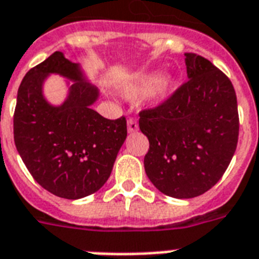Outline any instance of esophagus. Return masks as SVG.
<instances>
[{"mask_svg":"<svg viewBox=\"0 0 259 259\" xmlns=\"http://www.w3.org/2000/svg\"><path fill=\"white\" fill-rule=\"evenodd\" d=\"M127 130H129V133L137 132L138 130L137 119H134V118H129V119H127Z\"/></svg>","mask_w":259,"mask_h":259,"instance_id":"obj_1","label":"esophagus"}]
</instances>
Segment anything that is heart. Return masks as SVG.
<instances>
[{"instance_id":"obj_1","label":"heart","mask_w":259,"mask_h":259,"mask_svg":"<svg viewBox=\"0 0 259 259\" xmlns=\"http://www.w3.org/2000/svg\"><path fill=\"white\" fill-rule=\"evenodd\" d=\"M172 84L173 80L170 76H160L158 78V74L152 72V74L145 75L144 78H141L137 82L126 84L122 89V94L127 98H134L140 95V94L145 93L146 90H149L153 85L152 93H150V98L153 101H161V99L168 97V94L172 89Z\"/></svg>"}]
</instances>
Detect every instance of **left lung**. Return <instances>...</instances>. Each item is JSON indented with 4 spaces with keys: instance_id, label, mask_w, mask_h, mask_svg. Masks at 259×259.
Masks as SVG:
<instances>
[{
    "instance_id": "left-lung-1",
    "label": "left lung",
    "mask_w": 259,
    "mask_h": 259,
    "mask_svg": "<svg viewBox=\"0 0 259 259\" xmlns=\"http://www.w3.org/2000/svg\"><path fill=\"white\" fill-rule=\"evenodd\" d=\"M188 80L153 109L140 111L149 140L145 172L156 188L176 199L207 192L221 180L239 136L233 83L200 55L185 54Z\"/></svg>"
}]
</instances>
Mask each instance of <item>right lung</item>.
Segmentation results:
<instances>
[{"instance_id": "right-lung-1", "label": "right lung", "mask_w": 259, "mask_h": 259, "mask_svg": "<svg viewBox=\"0 0 259 259\" xmlns=\"http://www.w3.org/2000/svg\"><path fill=\"white\" fill-rule=\"evenodd\" d=\"M50 73L74 80L60 106L50 105L42 83ZM99 97L80 67L54 52L30 68L18 87L14 144L33 179L48 192L80 199L102 188L127 136L126 118L107 119L91 109Z\"/></svg>"}]
</instances>
